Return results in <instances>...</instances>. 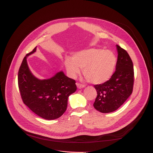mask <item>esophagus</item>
I'll use <instances>...</instances> for the list:
<instances>
[{"label": "esophagus", "instance_id": "1", "mask_svg": "<svg viewBox=\"0 0 153 153\" xmlns=\"http://www.w3.org/2000/svg\"><path fill=\"white\" fill-rule=\"evenodd\" d=\"M76 86H77V87L78 88V89H82V88H84V87H85L84 85L79 84V83H76Z\"/></svg>", "mask_w": 153, "mask_h": 153}]
</instances>
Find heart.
I'll list each match as a JSON object with an SVG mask.
<instances>
[{
  "label": "heart",
  "instance_id": "1",
  "mask_svg": "<svg viewBox=\"0 0 153 153\" xmlns=\"http://www.w3.org/2000/svg\"><path fill=\"white\" fill-rule=\"evenodd\" d=\"M116 58L110 50L91 48L78 52L71 59L66 58L64 65L68 75L75 78L83 69L84 76L94 84L108 81L112 76Z\"/></svg>",
  "mask_w": 153,
  "mask_h": 153
}]
</instances>
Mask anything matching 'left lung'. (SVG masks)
<instances>
[{
  "label": "left lung",
  "instance_id": "left-lung-1",
  "mask_svg": "<svg viewBox=\"0 0 153 153\" xmlns=\"http://www.w3.org/2000/svg\"><path fill=\"white\" fill-rule=\"evenodd\" d=\"M117 61L115 71L110 80L95 85L98 93L94 107L101 113H110L118 109L132 93L134 71L131 59L126 50L116 45Z\"/></svg>",
  "mask_w": 153,
  "mask_h": 153
}]
</instances>
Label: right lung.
<instances>
[{
  "label": "right lung",
  "instance_id": "right-lung-1",
  "mask_svg": "<svg viewBox=\"0 0 153 153\" xmlns=\"http://www.w3.org/2000/svg\"><path fill=\"white\" fill-rule=\"evenodd\" d=\"M36 48L23 60L18 71V87L24 104L32 112L45 119H56L66 110L68 97L76 91V82L62 71L48 79L36 78L27 61V57L36 52Z\"/></svg>",
  "mask_w": 153,
  "mask_h": 153
}]
</instances>
